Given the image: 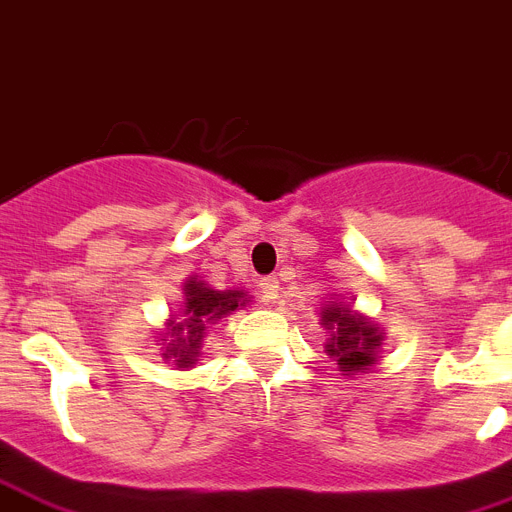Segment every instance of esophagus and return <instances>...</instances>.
Returning <instances> with one entry per match:
<instances>
[{
  "instance_id": "1",
  "label": "esophagus",
  "mask_w": 512,
  "mask_h": 512,
  "mask_svg": "<svg viewBox=\"0 0 512 512\" xmlns=\"http://www.w3.org/2000/svg\"><path fill=\"white\" fill-rule=\"evenodd\" d=\"M260 292H263V299L265 302H273V299L278 297V281L273 276H265L260 278Z\"/></svg>"
}]
</instances>
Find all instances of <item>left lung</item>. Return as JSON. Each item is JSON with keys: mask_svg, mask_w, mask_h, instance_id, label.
Returning a JSON list of instances; mask_svg holds the SVG:
<instances>
[{"mask_svg": "<svg viewBox=\"0 0 512 512\" xmlns=\"http://www.w3.org/2000/svg\"><path fill=\"white\" fill-rule=\"evenodd\" d=\"M323 326L331 328V339L326 344V352L336 357V365L342 368L344 376L365 373L376 363V352L384 342V336L373 326L365 315L355 313L347 305L323 307Z\"/></svg>", "mask_w": 512, "mask_h": 512, "instance_id": "left-lung-1", "label": "left lung"}]
</instances>
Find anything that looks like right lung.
Returning <instances> with one entry per match:
<instances>
[{
	"label": "right lung",
	"instance_id": "right-lung-1",
	"mask_svg": "<svg viewBox=\"0 0 512 512\" xmlns=\"http://www.w3.org/2000/svg\"><path fill=\"white\" fill-rule=\"evenodd\" d=\"M184 310L181 318H173L168 323V336L162 339L165 350L162 357L173 360L178 368H191L197 363L199 347H202V336L218 318H226L239 307L249 302L247 294L239 289H226V292H215L207 284L189 278L184 284Z\"/></svg>",
	"mask_w": 512,
	"mask_h": 512
}]
</instances>
